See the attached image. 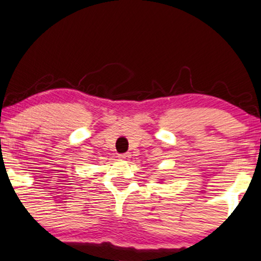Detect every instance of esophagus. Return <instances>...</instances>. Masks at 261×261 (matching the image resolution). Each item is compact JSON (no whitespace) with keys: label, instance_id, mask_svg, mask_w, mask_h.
Listing matches in <instances>:
<instances>
[{"label":"esophagus","instance_id":"esophagus-1","mask_svg":"<svg viewBox=\"0 0 261 261\" xmlns=\"http://www.w3.org/2000/svg\"><path fill=\"white\" fill-rule=\"evenodd\" d=\"M118 158H119L120 160L126 161V160H128V159H130V158H131V154H130V153H123V154L118 155Z\"/></svg>","mask_w":261,"mask_h":261}]
</instances>
